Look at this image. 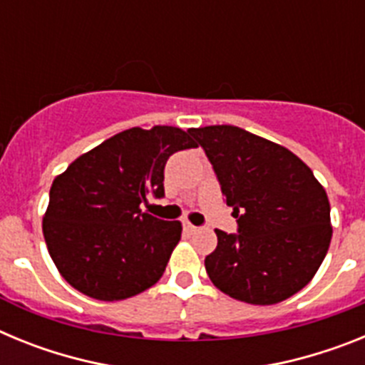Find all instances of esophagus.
<instances>
[{"label":"esophagus","instance_id":"obj_1","mask_svg":"<svg viewBox=\"0 0 365 365\" xmlns=\"http://www.w3.org/2000/svg\"><path fill=\"white\" fill-rule=\"evenodd\" d=\"M182 227H185V232H188V234H195V232L199 230L197 227H193L192 222H188V221H186V222H182Z\"/></svg>","mask_w":365,"mask_h":365}]
</instances>
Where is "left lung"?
<instances>
[{
  "instance_id": "left-lung-1",
  "label": "left lung",
  "mask_w": 365,
  "mask_h": 365,
  "mask_svg": "<svg viewBox=\"0 0 365 365\" xmlns=\"http://www.w3.org/2000/svg\"><path fill=\"white\" fill-rule=\"evenodd\" d=\"M205 150L237 234L215 230L206 256L219 291L252 305H272L307 285L329 250L333 227L324 186L292 151L237 125L188 131Z\"/></svg>"
}]
</instances>
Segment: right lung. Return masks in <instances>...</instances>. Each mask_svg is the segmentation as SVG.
Masks as SVG:
<instances>
[{"label": "right lung", "mask_w": 365, "mask_h": 365, "mask_svg": "<svg viewBox=\"0 0 365 365\" xmlns=\"http://www.w3.org/2000/svg\"><path fill=\"white\" fill-rule=\"evenodd\" d=\"M197 148L173 125L131 128L80 155L53 180L43 237L67 283L89 298L118 302L159 282L180 240L179 221L140 210L164 195V166Z\"/></svg>", "instance_id": "obj_1"}]
</instances>
